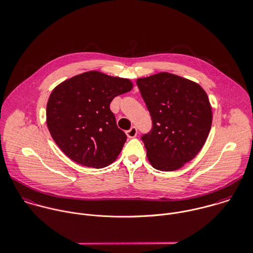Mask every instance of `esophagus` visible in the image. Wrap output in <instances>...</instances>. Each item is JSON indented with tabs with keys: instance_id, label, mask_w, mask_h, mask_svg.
<instances>
[{
	"instance_id": "esophagus-1",
	"label": "esophagus",
	"mask_w": 253,
	"mask_h": 253,
	"mask_svg": "<svg viewBox=\"0 0 253 253\" xmlns=\"http://www.w3.org/2000/svg\"><path fill=\"white\" fill-rule=\"evenodd\" d=\"M137 133H138V131L135 126L131 127L129 130L126 131V135L128 136V138H135L137 136Z\"/></svg>"
}]
</instances>
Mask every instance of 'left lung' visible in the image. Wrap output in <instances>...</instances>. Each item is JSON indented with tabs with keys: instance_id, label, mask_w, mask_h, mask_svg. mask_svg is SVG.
Instances as JSON below:
<instances>
[{
	"instance_id": "obj_1",
	"label": "left lung",
	"mask_w": 253,
	"mask_h": 253,
	"mask_svg": "<svg viewBox=\"0 0 253 253\" xmlns=\"http://www.w3.org/2000/svg\"><path fill=\"white\" fill-rule=\"evenodd\" d=\"M137 85L153 122L141 138L148 160L156 169L176 170L197 156L208 138V95L198 84L166 72L138 79Z\"/></svg>"
}]
</instances>
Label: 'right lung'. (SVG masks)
Here are the masks:
<instances>
[{"label":"right lung","instance_id":"add662e5","mask_svg":"<svg viewBox=\"0 0 253 253\" xmlns=\"http://www.w3.org/2000/svg\"><path fill=\"white\" fill-rule=\"evenodd\" d=\"M132 87L128 79L97 71L83 73L58 84L47 102L46 122L62 152L88 168L101 169L113 163L127 136L117 127L109 105L115 96Z\"/></svg>","mask_w":253,"mask_h":253}]
</instances>
